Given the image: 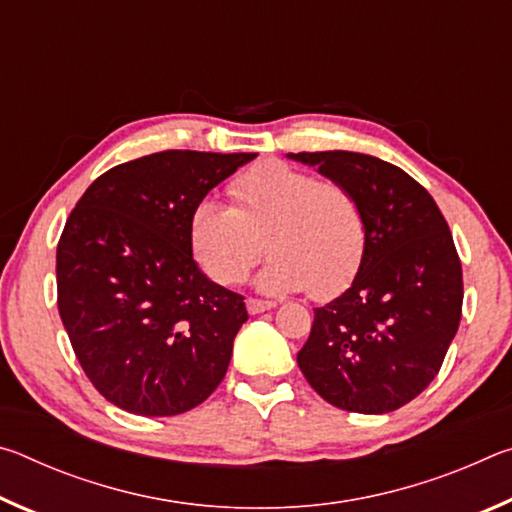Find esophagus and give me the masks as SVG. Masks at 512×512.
I'll return each mask as SVG.
<instances>
[{
	"label": "esophagus",
	"mask_w": 512,
	"mask_h": 512,
	"mask_svg": "<svg viewBox=\"0 0 512 512\" xmlns=\"http://www.w3.org/2000/svg\"><path fill=\"white\" fill-rule=\"evenodd\" d=\"M246 307L250 314H262V311H268L275 307L273 300H259V298H248L246 300Z\"/></svg>",
	"instance_id": "1"
}]
</instances>
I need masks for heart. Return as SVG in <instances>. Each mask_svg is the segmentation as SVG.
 Masks as SVG:
<instances>
[{
    "instance_id": "b5f03b06",
    "label": "heart",
    "mask_w": 512,
    "mask_h": 512,
    "mask_svg": "<svg viewBox=\"0 0 512 512\" xmlns=\"http://www.w3.org/2000/svg\"><path fill=\"white\" fill-rule=\"evenodd\" d=\"M228 194L235 207L203 198L189 214V248L212 282H244L266 239L262 291L307 289L329 300L350 287L366 257L368 219L348 185L268 160L239 173Z\"/></svg>"
}]
</instances>
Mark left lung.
Listing matches in <instances>:
<instances>
[{
	"mask_svg": "<svg viewBox=\"0 0 512 512\" xmlns=\"http://www.w3.org/2000/svg\"><path fill=\"white\" fill-rule=\"evenodd\" d=\"M291 158L348 185L368 219L359 273L314 309L298 366L336 409H400L438 375L461 323L463 268L449 225L427 189L391 162L352 151Z\"/></svg>",
	"mask_w": 512,
	"mask_h": 512,
	"instance_id": "obj_1",
	"label": "left lung"
}]
</instances>
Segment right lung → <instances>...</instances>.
I'll list each match as a JSON object with an SVG mask.
<instances>
[{
	"instance_id": "add662e5",
	"label": "right lung",
	"mask_w": 512,
	"mask_h": 512,
	"mask_svg": "<svg viewBox=\"0 0 512 512\" xmlns=\"http://www.w3.org/2000/svg\"><path fill=\"white\" fill-rule=\"evenodd\" d=\"M255 153L160 151L117 164L69 214L58 314L92 386L135 415H178L221 384L244 296L201 273L189 214Z\"/></svg>"
}]
</instances>
